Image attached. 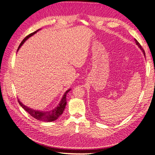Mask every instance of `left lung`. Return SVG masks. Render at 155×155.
<instances>
[{
  "mask_svg": "<svg viewBox=\"0 0 155 155\" xmlns=\"http://www.w3.org/2000/svg\"><path fill=\"white\" fill-rule=\"evenodd\" d=\"M134 40H135V42H136V45H137V46L140 48V50H141L143 51V54H144V56H145V52H144V50H143V49L142 46H141V45L139 43V42H138L137 41L136 39H134Z\"/></svg>",
  "mask_w": 155,
  "mask_h": 155,
  "instance_id": "8db88e82",
  "label": "left lung"
}]
</instances>
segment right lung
<instances>
[{
	"mask_svg": "<svg viewBox=\"0 0 155 155\" xmlns=\"http://www.w3.org/2000/svg\"><path fill=\"white\" fill-rule=\"evenodd\" d=\"M40 29H39L33 32H32V33H31L30 35H29L28 36H27L25 38H24L22 40L21 43L20 44V45L19 46L17 51H18L20 48L22 46V45L24 43V42H25L28 38H29L32 36H33ZM70 90H71V88L68 89V90H67L66 92H64V94H63L62 98H61L60 102H59L58 105H57V106L54 109H53V110H51L43 111V110H35L33 109L29 108V107L26 106V105H24L19 99H18V102H19V104H20L21 106L26 111H27L32 117H33L36 119L45 121V122H52V121L56 120L63 114V112L67 105V99H66L67 94L70 91Z\"/></svg>",
	"mask_w": 155,
	"mask_h": 155,
	"instance_id": "right-lung-1",
	"label": "right lung"
}]
</instances>
